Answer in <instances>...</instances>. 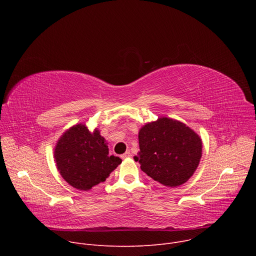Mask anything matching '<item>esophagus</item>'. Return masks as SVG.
<instances>
[{
  "instance_id": "obj_1",
  "label": "esophagus",
  "mask_w": 256,
  "mask_h": 256,
  "mask_svg": "<svg viewBox=\"0 0 256 256\" xmlns=\"http://www.w3.org/2000/svg\"><path fill=\"white\" fill-rule=\"evenodd\" d=\"M132 155H130V151H126L124 154H122V159H126V158H130Z\"/></svg>"
}]
</instances>
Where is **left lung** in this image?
<instances>
[{
	"label": "left lung",
	"mask_w": 256,
	"mask_h": 256,
	"mask_svg": "<svg viewBox=\"0 0 256 256\" xmlns=\"http://www.w3.org/2000/svg\"><path fill=\"white\" fill-rule=\"evenodd\" d=\"M138 144L134 161L142 171L168 188L186 184L202 158L200 136L186 124L165 116L140 128Z\"/></svg>",
	"instance_id": "left-lung-1"
}]
</instances>
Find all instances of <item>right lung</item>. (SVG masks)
<instances>
[{
	"instance_id": "obj_1",
	"label": "right lung",
	"mask_w": 256,
	"mask_h": 256,
	"mask_svg": "<svg viewBox=\"0 0 256 256\" xmlns=\"http://www.w3.org/2000/svg\"><path fill=\"white\" fill-rule=\"evenodd\" d=\"M108 146L100 132H90L78 124L66 130L58 140L54 158L56 168L68 184L88 192L102 184L122 163L120 157L108 155Z\"/></svg>"
}]
</instances>
